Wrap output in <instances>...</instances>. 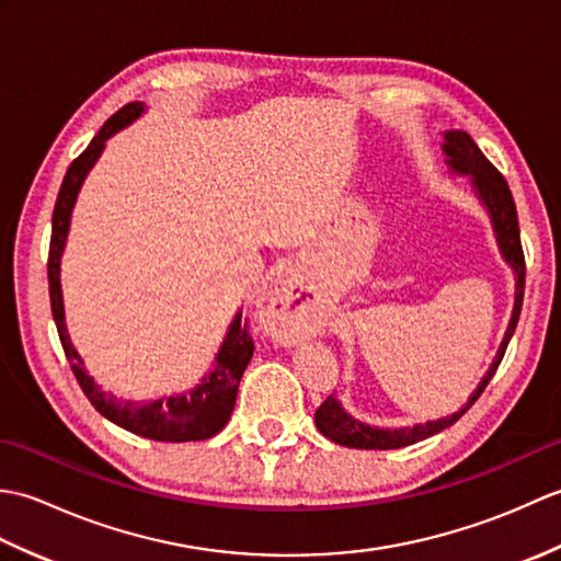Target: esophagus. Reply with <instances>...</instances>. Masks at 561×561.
Here are the masks:
<instances>
[{
	"label": "esophagus",
	"mask_w": 561,
	"mask_h": 561,
	"mask_svg": "<svg viewBox=\"0 0 561 561\" xmlns=\"http://www.w3.org/2000/svg\"><path fill=\"white\" fill-rule=\"evenodd\" d=\"M270 328L279 340H294L311 328L313 308L306 299L304 284L287 279L267 301Z\"/></svg>",
	"instance_id": "34e87169"
}]
</instances>
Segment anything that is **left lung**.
I'll use <instances>...</instances> for the list:
<instances>
[{
    "label": "left lung",
    "instance_id": "left-lung-1",
    "mask_svg": "<svg viewBox=\"0 0 561 561\" xmlns=\"http://www.w3.org/2000/svg\"><path fill=\"white\" fill-rule=\"evenodd\" d=\"M446 161L456 173L462 175H472V185L474 193L480 195V199L484 202L486 211H490L494 231H496V241L502 253L506 257V262L516 272V304H514V316H511L508 330L504 335L502 347H499V354L494 364L490 366V371L482 378V383L478 386V390L472 392L470 400L465 402V408L458 410L456 414L444 416V420L436 422H426V424H416V426H408V428H374L368 424H362L352 420V416L340 408V402L335 400V396H328L325 402L320 404L316 410V426L318 432L328 436L330 440H335L340 446H350V448H378V450H388V448H402L416 444L426 436H434L438 432H444L446 426L456 424L460 416L468 412L474 400L482 396V390L490 383L492 376L496 374L499 364L504 359V352L511 342V335L518 325L520 318V306H523V289H526V255H523V245H520V229H518V214H516V202L514 195H511L506 178L499 173L492 161L484 157L480 151V147L474 145V139L468 133H460V129H453V133H446Z\"/></svg>",
    "mask_w": 561,
    "mask_h": 561
}]
</instances>
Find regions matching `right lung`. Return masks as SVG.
Here are the masks:
<instances>
[{
    "label": "right lung",
    "mask_w": 561,
    "mask_h": 561,
    "mask_svg": "<svg viewBox=\"0 0 561 561\" xmlns=\"http://www.w3.org/2000/svg\"><path fill=\"white\" fill-rule=\"evenodd\" d=\"M145 111L141 103H127L125 108L111 115L105 125L99 129V135L91 139V145L83 149L79 157L71 161L67 169V175L59 187V195L55 202L53 211V236H50V255H47V284H50V308L53 318L57 325L59 342H62V350L67 362L75 371L83 396L91 400L93 408H96L105 420L113 424L127 428L137 436L153 438V440H171V444H181V440H202L214 434H219L224 424L229 422L236 404V392L238 383H241V376L245 366L253 359L255 344L248 332V323H241V313L236 316L231 323L229 335H226L221 350L217 354V364H214V371L205 376V380L187 396L178 398H161L153 402H129V400H117L113 396H105L93 383V378L83 371V362L71 347L67 325H65V308H62V289H59V257H62L67 231H69V219H71V207H75V199L79 195V187L83 178L91 171V165L96 163L101 151L105 147V139L115 135L117 129H123L139 117Z\"/></svg>",
    "instance_id": "1"
}]
</instances>
